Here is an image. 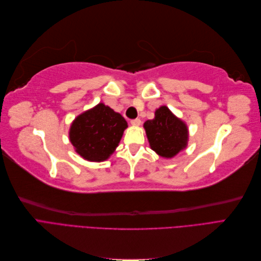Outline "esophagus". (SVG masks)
I'll list each match as a JSON object with an SVG mask.
<instances>
[{
    "mask_svg": "<svg viewBox=\"0 0 261 261\" xmlns=\"http://www.w3.org/2000/svg\"><path fill=\"white\" fill-rule=\"evenodd\" d=\"M130 124L134 125V126H139L141 124L140 118H134V120L130 121Z\"/></svg>",
    "mask_w": 261,
    "mask_h": 261,
    "instance_id": "1",
    "label": "esophagus"
}]
</instances>
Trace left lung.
Wrapping results in <instances>:
<instances>
[{"label":"left lung","instance_id":"1","mask_svg":"<svg viewBox=\"0 0 261 261\" xmlns=\"http://www.w3.org/2000/svg\"><path fill=\"white\" fill-rule=\"evenodd\" d=\"M147 137L152 150L164 158L177 154L187 144V127L167 107L155 111L153 120L145 122Z\"/></svg>","mask_w":261,"mask_h":261}]
</instances>
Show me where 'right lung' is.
I'll return each mask as SVG.
<instances>
[{"mask_svg":"<svg viewBox=\"0 0 261 261\" xmlns=\"http://www.w3.org/2000/svg\"><path fill=\"white\" fill-rule=\"evenodd\" d=\"M126 127L127 122L120 113L99 103L75 118L69 139L84 159L100 162L114 151Z\"/></svg>","mask_w":261,"mask_h":261,"instance_id":"obj_1","label":"right lung"}]
</instances>
